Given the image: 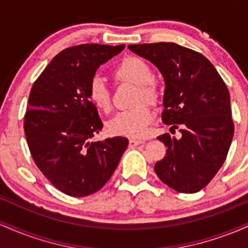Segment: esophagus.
I'll return each instance as SVG.
<instances>
[{
  "mask_svg": "<svg viewBox=\"0 0 248 248\" xmlns=\"http://www.w3.org/2000/svg\"><path fill=\"white\" fill-rule=\"evenodd\" d=\"M144 141L138 140V139H129V147H136L139 144H142Z\"/></svg>",
  "mask_w": 248,
  "mask_h": 248,
  "instance_id": "34e87169",
  "label": "esophagus"
}]
</instances>
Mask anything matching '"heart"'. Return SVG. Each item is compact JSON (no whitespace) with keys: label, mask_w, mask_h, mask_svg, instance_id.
<instances>
[{"label":"heart","mask_w":248,"mask_h":248,"mask_svg":"<svg viewBox=\"0 0 248 248\" xmlns=\"http://www.w3.org/2000/svg\"><path fill=\"white\" fill-rule=\"evenodd\" d=\"M153 69L140 57L129 56L124 58L113 70V78L118 82H129L138 86L135 104H141L129 110L118 113L108 122V129L115 135L128 138H142L147 134L148 126L152 124L154 113L149 105L156 104L160 99V90L153 80ZM88 100L95 108L104 113L112 110V93L102 79L93 78L88 85Z\"/></svg>","instance_id":"b5f03b06"}]
</instances>
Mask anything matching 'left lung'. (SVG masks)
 <instances>
[{"mask_svg": "<svg viewBox=\"0 0 248 248\" xmlns=\"http://www.w3.org/2000/svg\"><path fill=\"white\" fill-rule=\"evenodd\" d=\"M128 49L148 59L164 77L162 121L182 138L163 134L166 156L155 172L183 193L201 191L226 160L234 133L230 93L217 70L202 53L175 43L132 44Z\"/></svg>", "mask_w": 248, "mask_h": 248, "instance_id": "1", "label": "left lung"}]
</instances>
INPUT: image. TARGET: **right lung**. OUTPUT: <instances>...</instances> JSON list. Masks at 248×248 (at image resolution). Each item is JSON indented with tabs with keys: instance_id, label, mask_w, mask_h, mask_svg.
<instances>
[{
	"instance_id": "obj_1",
	"label": "right lung",
	"mask_w": 248,
	"mask_h": 248,
	"mask_svg": "<svg viewBox=\"0 0 248 248\" xmlns=\"http://www.w3.org/2000/svg\"><path fill=\"white\" fill-rule=\"evenodd\" d=\"M124 45L80 44L58 53L31 87L24 133L36 166L56 189L72 197L100 190L115 171L128 139L92 141L102 129L87 96L101 64Z\"/></svg>"
}]
</instances>
